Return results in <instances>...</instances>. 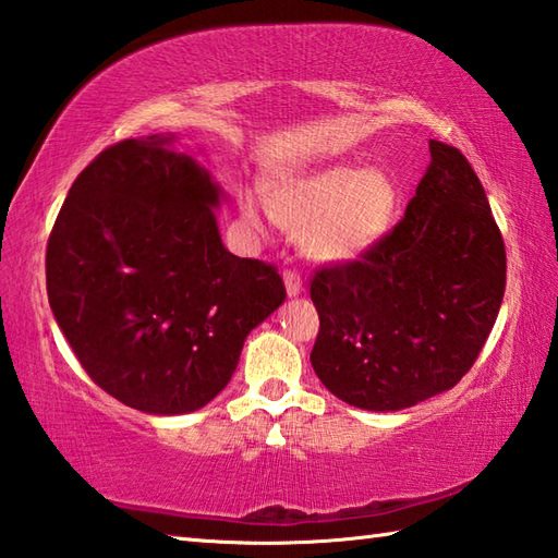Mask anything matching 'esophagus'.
<instances>
[{
  "label": "esophagus",
  "instance_id": "1",
  "mask_svg": "<svg viewBox=\"0 0 558 558\" xmlns=\"http://www.w3.org/2000/svg\"><path fill=\"white\" fill-rule=\"evenodd\" d=\"M283 283H287V293L291 295V299H295V295L303 293V279H301L299 271H293V269L283 271Z\"/></svg>",
  "mask_w": 558,
  "mask_h": 558
}]
</instances>
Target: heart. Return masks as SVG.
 I'll return each mask as SVG.
<instances>
[{"mask_svg": "<svg viewBox=\"0 0 558 558\" xmlns=\"http://www.w3.org/2000/svg\"><path fill=\"white\" fill-rule=\"evenodd\" d=\"M267 207L283 229L301 233L307 257L343 265L373 251L391 231L401 207V189L379 167L329 165L277 181L267 191ZM263 215L259 197L245 195L247 225L263 229Z\"/></svg>", "mask_w": 558, "mask_h": 558, "instance_id": "1", "label": "heart"}]
</instances>
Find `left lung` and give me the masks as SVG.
Returning a JSON list of instances; mask_svg holds the SVG:
<instances>
[{"mask_svg":"<svg viewBox=\"0 0 558 558\" xmlns=\"http://www.w3.org/2000/svg\"><path fill=\"white\" fill-rule=\"evenodd\" d=\"M373 251L315 271L319 381L355 408L401 411L456 387L485 345L506 289L504 239L485 189L451 145Z\"/></svg>","mask_w":558,"mask_h":558,"instance_id":"8db88e82","label":"left lung"}]
</instances>
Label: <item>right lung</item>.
<instances>
[{
  "label": "right lung",
  "instance_id": "add662e5",
  "mask_svg": "<svg viewBox=\"0 0 558 558\" xmlns=\"http://www.w3.org/2000/svg\"><path fill=\"white\" fill-rule=\"evenodd\" d=\"M174 133L107 147L73 181L47 241V299L97 387L135 411H201L247 333L287 299L271 265L219 236L225 191Z\"/></svg>",
  "mask_w": 558,
  "mask_h": 558
}]
</instances>
